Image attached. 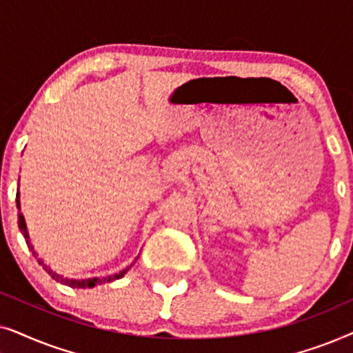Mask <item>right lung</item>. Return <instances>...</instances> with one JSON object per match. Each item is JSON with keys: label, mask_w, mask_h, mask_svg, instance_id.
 I'll list each match as a JSON object with an SVG mask.
<instances>
[{"label": "right lung", "mask_w": 353, "mask_h": 353, "mask_svg": "<svg viewBox=\"0 0 353 353\" xmlns=\"http://www.w3.org/2000/svg\"><path fill=\"white\" fill-rule=\"evenodd\" d=\"M17 209L21 210V204H19V192H17ZM19 230L22 231V234H23V238H26V241H27V245H28V249L32 250V254L35 255L37 257V252L35 250H33V245L30 244V241H28V234H27V226H26V220H23V216H22V214H19ZM38 263L41 265L43 267V270H45V272H48L50 273V276L51 278H54L56 281H59V283H62V284H65V286H70V288H80V289H85V288H94L96 284H104V283H110V281H114V279H119V278H122L125 273L128 272L130 270V267H132V265H130V267H127L125 270H122V272L120 273H115V274H110V276H104V278H90V279H67V278H62L61 274H57V273H54L52 272V270L48 267L46 263H43V260L41 259H38Z\"/></svg>", "instance_id": "add662e5"}]
</instances>
